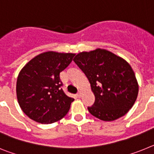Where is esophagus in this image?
Here are the masks:
<instances>
[{
	"instance_id": "1",
	"label": "esophagus",
	"mask_w": 154,
	"mask_h": 154,
	"mask_svg": "<svg viewBox=\"0 0 154 154\" xmlns=\"http://www.w3.org/2000/svg\"><path fill=\"white\" fill-rule=\"evenodd\" d=\"M77 96H78L79 98H80L82 96V92H79V93L77 94Z\"/></svg>"
}]
</instances>
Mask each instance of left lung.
<instances>
[{
  "label": "left lung",
  "mask_w": 154,
  "mask_h": 154,
  "mask_svg": "<svg viewBox=\"0 0 154 154\" xmlns=\"http://www.w3.org/2000/svg\"><path fill=\"white\" fill-rule=\"evenodd\" d=\"M74 62L85 73L95 96L89 112L103 121L126 115L137 100L139 85L130 65L114 53L96 48L75 55Z\"/></svg>",
  "instance_id": "left-lung-1"
}]
</instances>
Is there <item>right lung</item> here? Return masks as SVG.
Listing matches in <instances>:
<instances>
[{"mask_svg":"<svg viewBox=\"0 0 154 154\" xmlns=\"http://www.w3.org/2000/svg\"><path fill=\"white\" fill-rule=\"evenodd\" d=\"M75 55L45 51L30 60L20 71L16 84L17 102L30 119L49 124L60 120L69 112L74 99L61 89L59 74Z\"/></svg>","mask_w":154,"mask_h":154,"instance_id":"add662e5","label":"right lung"}]
</instances>
